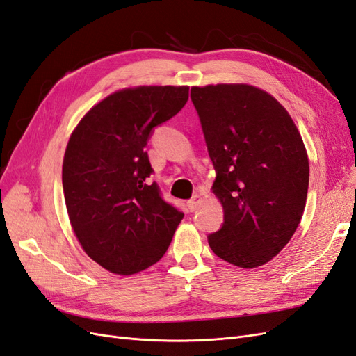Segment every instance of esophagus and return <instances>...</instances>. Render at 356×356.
I'll return each instance as SVG.
<instances>
[{
    "instance_id": "esophagus-1",
    "label": "esophagus",
    "mask_w": 356,
    "mask_h": 356,
    "mask_svg": "<svg viewBox=\"0 0 356 356\" xmlns=\"http://www.w3.org/2000/svg\"><path fill=\"white\" fill-rule=\"evenodd\" d=\"M202 203H203V198H202V195H198V194L193 195V198H191L189 202H188V207H189V211H191V212L197 211V209H198L200 206H202Z\"/></svg>"
}]
</instances>
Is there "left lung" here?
Listing matches in <instances>:
<instances>
[{"label": "left lung", "mask_w": 356, "mask_h": 356, "mask_svg": "<svg viewBox=\"0 0 356 356\" xmlns=\"http://www.w3.org/2000/svg\"><path fill=\"white\" fill-rule=\"evenodd\" d=\"M216 171L212 193L224 224L209 247L230 265L254 269L286 247L302 218L308 154L287 109L250 84L191 88Z\"/></svg>", "instance_id": "left-lung-1"}]
</instances>
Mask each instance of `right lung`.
Segmentation results:
<instances>
[{
  "label": "right lung",
  "instance_id": "right-lung-1",
  "mask_svg": "<svg viewBox=\"0 0 356 356\" xmlns=\"http://www.w3.org/2000/svg\"><path fill=\"white\" fill-rule=\"evenodd\" d=\"M188 86L117 90L81 118L63 159L70 225L87 256L117 275L150 268L184 220L150 184L145 145L154 126L185 106Z\"/></svg>",
  "mask_w": 356,
  "mask_h": 356
}]
</instances>
